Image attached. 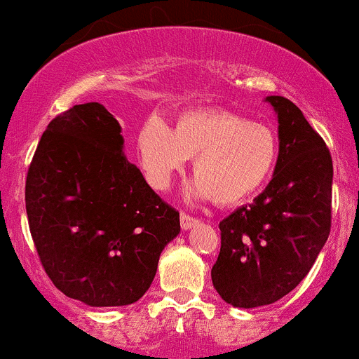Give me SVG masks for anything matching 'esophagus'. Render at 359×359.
<instances>
[{
    "label": "esophagus",
    "mask_w": 359,
    "mask_h": 359,
    "mask_svg": "<svg viewBox=\"0 0 359 359\" xmlns=\"http://www.w3.org/2000/svg\"><path fill=\"white\" fill-rule=\"evenodd\" d=\"M180 223L183 230H190L191 226H195L198 223V218H194V216L187 215V212H181L180 215Z\"/></svg>",
    "instance_id": "1"
}]
</instances>
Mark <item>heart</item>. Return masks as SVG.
<instances>
[{"mask_svg":"<svg viewBox=\"0 0 359 359\" xmlns=\"http://www.w3.org/2000/svg\"><path fill=\"white\" fill-rule=\"evenodd\" d=\"M136 151L148 183L164 191L194 158L188 194L218 205L241 204L274 172L279 141L271 127L229 109H191L168 127L161 118L141 126Z\"/></svg>","mask_w":359,"mask_h":359,"instance_id":"b5f03b06","label":"heart"}]
</instances>
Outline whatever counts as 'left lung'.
<instances>
[{"label": "left lung", "mask_w": 359, "mask_h": 359, "mask_svg": "<svg viewBox=\"0 0 359 359\" xmlns=\"http://www.w3.org/2000/svg\"><path fill=\"white\" fill-rule=\"evenodd\" d=\"M278 113L279 158L251 204L219 222L222 248L212 286L233 307H260L288 295L309 274L332 226L333 164L299 106L269 95Z\"/></svg>", "instance_id": "left-lung-1"}]
</instances>
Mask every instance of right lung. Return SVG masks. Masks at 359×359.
Returning a JSON list of instances; mask_svg holds the SVG:
<instances>
[{
  "mask_svg": "<svg viewBox=\"0 0 359 359\" xmlns=\"http://www.w3.org/2000/svg\"><path fill=\"white\" fill-rule=\"evenodd\" d=\"M122 127L99 102L48 123L26 178V211L55 288L90 307L134 304L147 293L180 212L123 155Z\"/></svg>",
  "mask_w": 359,
  "mask_h": 359,
  "instance_id": "add662e5",
  "label": "right lung"
}]
</instances>
